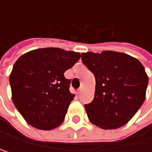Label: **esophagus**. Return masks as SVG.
I'll return each instance as SVG.
<instances>
[{"label": "esophagus", "mask_w": 152, "mask_h": 152, "mask_svg": "<svg viewBox=\"0 0 152 152\" xmlns=\"http://www.w3.org/2000/svg\"><path fill=\"white\" fill-rule=\"evenodd\" d=\"M81 91H82V89H81V88H80V89H79V91H77V94H78V95H80V94L81 93Z\"/></svg>", "instance_id": "34e87169"}]
</instances>
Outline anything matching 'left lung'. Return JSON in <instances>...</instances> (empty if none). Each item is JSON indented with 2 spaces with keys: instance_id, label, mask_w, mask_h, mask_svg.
Instances as JSON below:
<instances>
[{
  "instance_id": "1",
  "label": "left lung",
  "mask_w": 152,
  "mask_h": 152,
  "mask_svg": "<svg viewBox=\"0 0 152 152\" xmlns=\"http://www.w3.org/2000/svg\"><path fill=\"white\" fill-rule=\"evenodd\" d=\"M81 60L96 80L94 99L85 105L90 121L103 130L127 124L146 98L149 78L141 62L112 50L83 52Z\"/></svg>"
}]
</instances>
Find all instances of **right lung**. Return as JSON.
Segmentation results:
<instances>
[{
    "mask_svg": "<svg viewBox=\"0 0 152 152\" xmlns=\"http://www.w3.org/2000/svg\"><path fill=\"white\" fill-rule=\"evenodd\" d=\"M80 53L60 48L36 49L22 54L10 74L14 106L28 124L50 131L64 121L75 97L64 72L80 60Z\"/></svg>",
    "mask_w": 152,
    "mask_h": 152,
    "instance_id": "obj_1",
    "label": "right lung"
}]
</instances>
